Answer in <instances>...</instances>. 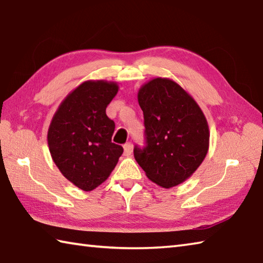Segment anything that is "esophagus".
I'll use <instances>...</instances> for the list:
<instances>
[{"label":"esophagus","instance_id":"obj_1","mask_svg":"<svg viewBox=\"0 0 263 263\" xmlns=\"http://www.w3.org/2000/svg\"><path fill=\"white\" fill-rule=\"evenodd\" d=\"M132 151H133L132 143L131 142L125 143V145H124V155L125 156H130L131 154H132Z\"/></svg>","mask_w":263,"mask_h":263}]
</instances>
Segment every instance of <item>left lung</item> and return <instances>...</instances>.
<instances>
[{
    "label": "left lung",
    "mask_w": 263,
    "mask_h": 263,
    "mask_svg": "<svg viewBox=\"0 0 263 263\" xmlns=\"http://www.w3.org/2000/svg\"><path fill=\"white\" fill-rule=\"evenodd\" d=\"M138 101L147 146L135 148L136 161L154 183L176 187L193 176L209 152L206 117L196 100L167 77H155L141 85Z\"/></svg>",
    "instance_id": "1"
}]
</instances>
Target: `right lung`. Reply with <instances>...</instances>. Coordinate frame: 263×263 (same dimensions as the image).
Instances as JSON below:
<instances>
[{
	"label": "right lung",
	"instance_id": "right-lung-1",
	"mask_svg": "<svg viewBox=\"0 0 263 263\" xmlns=\"http://www.w3.org/2000/svg\"><path fill=\"white\" fill-rule=\"evenodd\" d=\"M118 89L112 81H85L61 101L50 123L51 157L61 174L84 192L105 182L123 154L111 142L115 123L106 115Z\"/></svg>",
	"mask_w": 263,
	"mask_h": 263
}]
</instances>
